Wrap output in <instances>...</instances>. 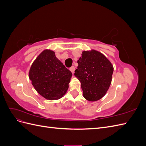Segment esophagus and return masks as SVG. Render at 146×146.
I'll use <instances>...</instances> for the list:
<instances>
[{
	"instance_id": "1",
	"label": "esophagus",
	"mask_w": 146,
	"mask_h": 146,
	"mask_svg": "<svg viewBox=\"0 0 146 146\" xmlns=\"http://www.w3.org/2000/svg\"><path fill=\"white\" fill-rule=\"evenodd\" d=\"M69 70H70V71H71V72H72V74H74V71H75V67H74V66H72L71 68H70Z\"/></svg>"
}]
</instances>
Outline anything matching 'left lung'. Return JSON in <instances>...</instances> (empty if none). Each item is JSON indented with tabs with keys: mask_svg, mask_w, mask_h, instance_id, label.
<instances>
[{
	"mask_svg": "<svg viewBox=\"0 0 146 146\" xmlns=\"http://www.w3.org/2000/svg\"><path fill=\"white\" fill-rule=\"evenodd\" d=\"M77 63L74 75L81 83L83 97L90 102L100 100L111 85L113 64L104 54L93 49L83 51Z\"/></svg>",
	"mask_w": 146,
	"mask_h": 146,
	"instance_id": "8db88e82",
	"label": "left lung"
}]
</instances>
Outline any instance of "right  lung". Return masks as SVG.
<instances>
[{
    "mask_svg": "<svg viewBox=\"0 0 146 146\" xmlns=\"http://www.w3.org/2000/svg\"><path fill=\"white\" fill-rule=\"evenodd\" d=\"M29 76L38 93L54 100L66 93L72 74L56 58L55 52L46 49L33 61Z\"/></svg>",
    "mask_w": 146,
    "mask_h": 146,
    "instance_id": "1",
    "label": "right lung"
}]
</instances>
